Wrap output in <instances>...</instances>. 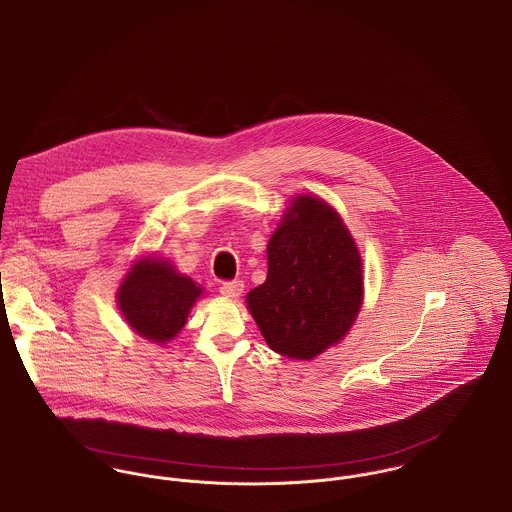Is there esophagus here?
<instances>
[{
  "mask_svg": "<svg viewBox=\"0 0 512 512\" xmlns=\"http://www.w3.org/2000/svg\"><path fill=\"white\" fill-rule=\"evenodd\" d=\"M219 293H221L225 299H237V297H241V293H243V281H239V279H235V281H225V283H221Z\"/></svg>",
  "mask_w": 512,
  "mask_h": 512,
  "instance_id": "obj_1",
  "label": "esophagus"
}]
</instances>
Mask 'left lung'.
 I'll return each instance as SVG.
<instances>
[{
	"label": "left lung",
	"mask_w": 512,
	"mask_h": 512,
	"mask_svg": "<svg viewBox=\"0 0 512 512\" xmlns=\"http://www.w3.org/2000/svg\"><path fill=\"white\" fill-rule=\"evenodd\" d=\"M269 271L247 295L271 350L310 360L336 344L362 305V259L340 215L299 196L267 245Z\"/></svg>",
	"instance_id": "obj_1"
}]
</instances>
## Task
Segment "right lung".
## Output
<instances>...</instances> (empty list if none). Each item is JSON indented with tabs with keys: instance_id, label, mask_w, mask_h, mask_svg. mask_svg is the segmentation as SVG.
Masks as SVG:
<instances>
[{
	"instance_id": "1",
	"label": "right lung",
	"mask_w": 512,
	"mask_h": 512,
	"mask_svg": "<svg viewBox=\"0 0 512 512\" xmlns=\"http://www.w3.org/2000/svg\"><path fill=\"white\" fill-rule=\"evenodd\" d=\"M200 295L202 289L168 261L144 259L122 281L118 307L134 332L152 342H168L182 330Z\"/></svg>"
}]
</instances>
